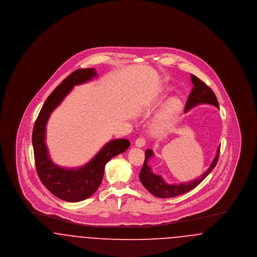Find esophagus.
<instances>
[{
    "mask_svg": "<svg viewBox=\"0 0 257 257\" xmlns=\"http://www.w3.org/2000/svg\"><path fill=\"white\" fill-rule=\"evenodd\" d=\"M146 144H147V141L145 138H138L135 142L136 147H144L146 146Z\"/></svg>",
    "mask_w": 257,
    "mask_h": 257,
    "instance_id": "esophagus-1",
    "label": "esophagus"
}]
</instances>
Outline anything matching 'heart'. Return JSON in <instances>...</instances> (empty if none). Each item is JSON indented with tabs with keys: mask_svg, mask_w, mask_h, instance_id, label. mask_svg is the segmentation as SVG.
<instances>
[{
	"mask_svg": "<svg viewBox=\"0 0 257 257\" xmlns=\"http://www.w3.org/2000/svg\"><path fill=\"white\" fill-rule=\"evenodd\" d=\"M183 103L178 97H172L165 104L164 108L160 111L153 123V128L156 132L162 133L170 129L171 125L177 118L182 110Z\"/></svg>",
	"mask_w": 257,
	"mask_h": 257,
	"instance_id": "b5f03b06",
	"label": "heart"
}]
</instances>
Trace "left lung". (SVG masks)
I'll use <instances>...</instances> for the list:
<instances>
[{
	"mask_svg": "<svg viewBox=\"0 0 257 257\" xmlns=\"http://www.w3.org/2000/svg\"><path fill=\"white\" fill-rule=\"evenodd\" d=\"M191 80H192V83L194 84V87L191 93L189 94V97L186 102L185 112H187L188 110L195 108L196 106L200 104H210L219 109V102L213 90L193 74L191 75ZM220 147H218L216 156L213 160L212 164L210 165L207 171H205L202 175H200L198 178H196L193 181L179 184H168L163 179L162 176L153 173L151 168L148 166V161L153 156V151L151 149H147L146 151L145 163L139 175L140 180L150 194L157 197L168 198V197H174V196L183 195L185 193L196 188V186L201 183L204 180V178H206L208 174L213 171V169L216 167L218 163L219 155H220Z\"/></svg>",
	"mask_w": 257,
	"mask_h": 257,
	"instance_id": "8db88e82",
	"label": "left lung"
}]
</instances>
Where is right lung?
I'll list each match as a JSON object with an SVG mask.
<instances>
[{
  "label": "right lung",
  "mask_w": 257,
  "mask_h": 257,
  "mask_svg": "<svg viewBox=\"0 0 257 257\" xmlns=\"http://www.w3.org/2000/svg\"><path fill=\"white\" fill-rule=\"evenodd\" d=\"M96 76L94 68H86L78 69L66 77L46 99L33 130V147L39 179L54 196L68 202L82 201L92 196L102 182L106 164L130 147V142L126 139L110 141L87 164L78 169L61 168L50 159L45 144L46 124L50 114L74 86L86 83Z\"/></svg>",
  "instance_id": "right-lung-1"
}]
</instances>
